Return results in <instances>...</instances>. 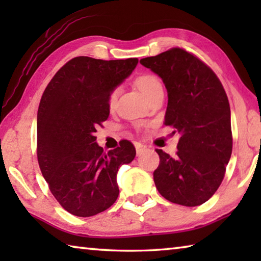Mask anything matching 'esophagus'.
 Segmentation results:
<instances>
[{
	"label": "esophagus",
	"mask_w": 261,
	"mask_h": 261,
	"mask_svg": "<svg viewBox=\"0 0 261 261\" xmlns=\"http://www.w3.org/2000/svg\"><path fill=\"white\" fill-rule=\"evenodd\" d=\"M147 149V146L140 144V143H136V151H137V155H141Z\"/></svg>",
	"instance_id": "34e87169"
}]
</instances>
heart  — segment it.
Here are the masks:
<instances>
[{"mask_svg":"<svg viewBox=\"0 0 261 261\" xmlns=\"http://www.w3.org/2000/svg\"><path fill=\"white\" fill-rule=\"evenodd\" d=\"M136 85L138 86L141 93H143L147 99L151 98L152 95H154L156 92L162 90V86L159 79L156 77L152 76V74H144V76L139 77L136 81ZM117 94H118V90H114L110 92L109 98H108V105L110 108H114L115 103H116L117 100Z\"/></svg>","mask_w":261,"mask_h":261,"instance_id":"1","label":"heart"}]
</instances>
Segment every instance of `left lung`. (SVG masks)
I'll use <instances>...</instances> for the list:
<instances>
[{
    "label": "left lung",
    "instance_id": "obj_1",
    "mask_svg": "<svg viewBox=\"0 0 261 261\" xmlns=\"http://www.w3.org/2000/svg\"><path fill=\"white\" fill-rule=\"evenodd\" d=\"M140 63L162 79L168 93L165 124L180 135L175 158L156 149L158 191L174 204H204L219 189L232 151L230 107L222 84L211 68L180 48Z\"/></svg>",
    "mask_w": 261,
    "mask_h": 261
}]
</instances>
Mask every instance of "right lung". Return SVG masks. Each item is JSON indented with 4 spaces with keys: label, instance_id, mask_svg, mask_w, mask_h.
<instances>
[{
    "label": "right lung",
    "instance_id": "1",
    "mask_svg": "<svg viewBox=\"0 0 261 261\" xmlns=\"http://www.w3.org/2000/svg\"><path fill=\"white\" fill-rule=\"evenodd\" d=\"M137 64L138 59L74 57L43 92L37 117L39 166L53 196L73 215L88 218L109 208L120 193L118 168L136 156L127 140L106 153L94 134L109 116L110 92Z\"/></svg>",
    "mask_w": 261,
    "mask_h": 261
}]
</instances>
